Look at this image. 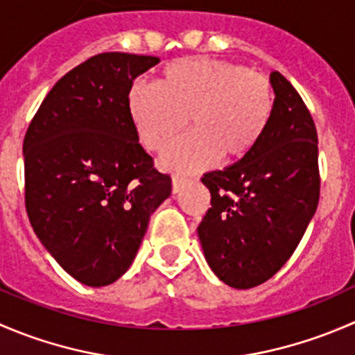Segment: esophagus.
I'll list each match as a JSON object with an SVG mask.
<instances>
[{"mask_svg":"<svg viewBox=\"0 0 355 355\" xmlns=\"http://www.w3.org/2000/svg\"><path fill=\"white\" fill-rule=\"evenodd\" d=\"M187 184V180L182 177H173L171 178V191H173V194H178V192L184 189V185Z\"/></svg>","mask_w":355,"mask_h":355,"instance_id":"34e87169","label":"esophagus"}]
</instances>
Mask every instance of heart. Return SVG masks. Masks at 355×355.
Masks as SVG:
<instances>
[{"label": "heart", "mask_w": 355, "mask_h": 355, "mask_svg": "<svg viewBox=\"0 0 355 355\" xmlns=\"http://www.w3.org/2000/svg\"><path fill=\"white\" fill-rule=\"evenodd\" d=\"M127 111L139 142L159 153L184 130L161 163L182 173L209 166L218 157L237 163L256 149L273 114V87L263 73L230 62L184 58L157 75L156 85L134 84Z\"/></svg>", "instance_id": "obj_1"}]
</instances>
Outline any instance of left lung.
<instances>
[{"mask_svg":"<svg viewBox=\"0 0 355 355\" xmlns=\"http://www.w3.org/2000/svg\"><path fill=\"white\" fill-rule=\"evenodd\" d=\"M270 82L273 114L256 149L200 178L211 192L198 227L204 257L221 282L242 290L264 284L287 263L320 200L313 116L280 71Z\"/></svg>","mask_w":355,"mask_h":355,"instance_id":"left-lung-1","label":"left lung"}]
</instances>
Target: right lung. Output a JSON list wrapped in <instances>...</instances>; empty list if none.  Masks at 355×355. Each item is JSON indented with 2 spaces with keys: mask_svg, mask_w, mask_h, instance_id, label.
I'll list each match as a JSON object with an SVG mask.
<instances>
[{
  "mask_svg": "<svg viewBox=\"0 0 355 355\" xmlns=\"http://www.w3.org/2000/svg\"><path fill=\"white\" fill-rule=\"evenodd\" d=\"M156 56L101 53L63 75L24 139L25 209L70 277L105 287L130 268L170 175L139 144L127 94Z\"/></svg>",
  "mask_w": 355,
  "mask_h": 355,
  "instance_id": "right-lung-1",
  "label": "right lung"
}]
</instances>
